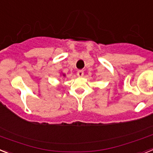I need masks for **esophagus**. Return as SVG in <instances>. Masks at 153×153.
<instances>
[{
    "instance_id": "obj_1",
    "label": "esophagus",
    "mask_w": 153,
    "mask_h": 153,
    "mask_svg": "<svg viewBox=\"0 0 153 153\" xmlns=\"http://www.w3.org/2000/svg\"><path fill=\"white\" fill-rule=\"evenodd\" d=\"M83 75H84V71L83 70H78V71H77V75L78 77H82Z\"/></svg>"
}]
</instances>
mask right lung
I'll return each instance as SVG.
<instances>
[{
	"instance_id": "1",
	"label": "right lung",
	"mask_w": 153,
	"mask_h": 153,
	"mask_svg": "<svg viewBox=\"0 0 153 153\" xmlns=\"http://www.w3.org/2000/svg\"><path fill=\"white\" fill-rule=\"evenodd\" d=\"M64 76H65V75H64Z\"/></svg>"
}]
</instances>
